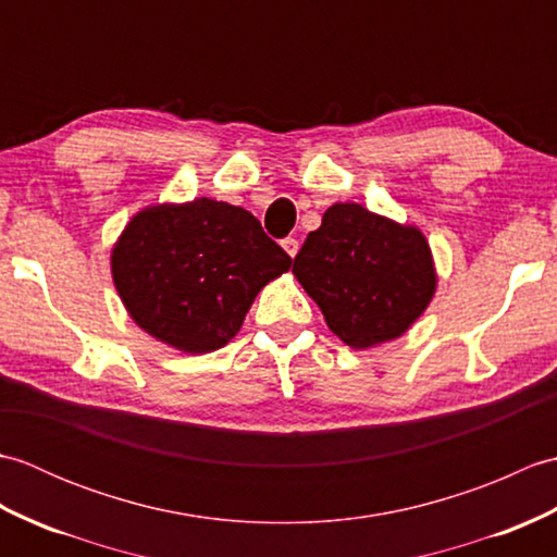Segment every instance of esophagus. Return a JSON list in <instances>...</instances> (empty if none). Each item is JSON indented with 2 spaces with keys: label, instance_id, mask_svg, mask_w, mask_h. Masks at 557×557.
Here are the masks:
<instances>
[{
  "label": "esophagus",
  "instance_id": "esophagus-1",
  "mask_svg": "<svg viewBox=\"0 0 557 557\" xmlns=\"http://www.w3.org/2000/svg\"><path fill=\"white\" fill-rule=\"evenodd\" d=\"M282 248L289 253V258H294L299 253V239H294V236H287V239H282Z\"/></svg>",
  "mask_w": 557,
  "mask_h": 557
}]
</instances>
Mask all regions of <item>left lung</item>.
Wrapping results in <instances>:
<instances>
[{
	"mask_svg": "<svg viewBox=\"0 0 557 557\" xmlns=\"http://www.w3.org/2000/svg\"><path fill=\"white\" fill-rule=\"evenodd\" d=\"M294 277L351 349L397 339L437 287L431 246L413 224L359 203H335L294 258Z\"/></svg>",
	"mask_w": 557,
	"mask_h": 557,
	"instance_id": "left-lung-1",
	"label": "left lung"
}]
</instances>
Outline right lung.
Returning <instances> with one entry per match:
<instances>
[{
	"label": "right lung",
	"instance_id": "1",
	"mask_svg": "<svg viewBox=\"0 0 557 557\" xmlns=\"http://www.w3.org/2000/svg\"><path fill=\"white\" fill-rule=\"evenodd\" d=\"M110 265L138 327L184 354H208L239 333L258 292L292 258L248 210L196 198L138 210Z\"/></svg>",
	"mask_w": 557,
	"mask_h": 557
}]
</instances>
